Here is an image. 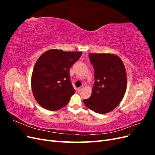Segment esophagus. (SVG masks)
I'll return each mask as SVG.
<instances>
[{
	"label": "esophagus",
	"instance_id": "esophagus-1",
	"mask_svg": "<svg viewBox=\"0 0 155 155\" xmlns=\"http://www.w3.org/2000/svg\"><path fill=\"white\" fill-rule=\"evenodd\" d=\"M84 88V87H83V86H81V87H79V88H78V92H80V91H81Z\"/></svg>",
	"mask_w": 155,
	"mask_h": 155
}]
</instances>
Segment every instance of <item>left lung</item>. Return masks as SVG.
<instances>
[{"mask_svg": "<svg viewBox=\"0 0 155 155\" xmlns=\"http://www.w3.org/2000/svg\"><path fill=\"white\" fill-rule=\"evenodd\" d=\"M95 81L91 97L83 100L89 109L99 114L113 110L124 97L127 74L124 64L112 54H89Z\"/></svg>", "mask_w": 155, "mask_h": 155, "instance_id": "8db88e82", "label": "left lung"}]
</instances>
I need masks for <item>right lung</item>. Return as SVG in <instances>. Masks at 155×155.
I'll return each instance as SVG.
<instances>
[{
    "mask_svg": "<svg viewBox=\"0 0 155 155\" xmlns=\"http://www.w3.org/2000/svg\"><path fill=\"white\" fill-rule=\"evenodd\" d=\"M82 51L51 49L42 54L33 69L31 85L37 102L44 109L57 110L66 106L75 93L69 70Z\"/></svg>",
    "mask_w": 155,
    "mask_h": 155,
    "instance_id": "obj_1",
    "label": "right lung"
}]
</instances>
